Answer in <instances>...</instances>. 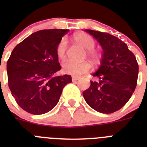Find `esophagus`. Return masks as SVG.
I'll return each mask as SVG.
<instances>
[{
    "label": "esophagus",
    "mask_w": 147,
    "mask_h": 147,
    "mask_svg": "<svg viewBox=\"0 0 147 147\" xmlns=\"http://www.w3.org/2000/svg\"><path fill=\"white\" fill-rule=\"evenodd\" d=\"M80 76H73V77H72L73 81H76V80H80Z\"/></svg>",
    "instance_id": "34e87169"
}]
</instances>
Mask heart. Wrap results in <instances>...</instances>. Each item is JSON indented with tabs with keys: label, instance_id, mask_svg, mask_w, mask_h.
Segmentation results:
<instances>
[{
	"label": "heart",
	"instance_id": "obj_1",
	"mask_svg": "<svg viewBox=\"0 0 147 147\" xmlns=\"http://www.w3.org/2000/svg\"><path fill=\"white\" fill-rule=\"evenodd\" d=\"M74 40L76 43L83 49H87V54L92 61L96 63L100 58V54L98 51L93 48L96 45V42L93 37L86 33H78L74 36ZM67 41L65 38L62 39L57 44L56 53L58 58L63 59L66 56ZM90 69V64L85 61L82 62H76L74 61H66L62 64V70L65 74L73 76H80L86 74Z\"/></svg>",
	"mask_w": 147,
	"mask_h": 147
}]
</instances>
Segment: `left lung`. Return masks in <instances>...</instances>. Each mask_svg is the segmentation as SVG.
<instances>
[{
	"instance_id": "left-lung-1",
	"label": "left lung",
	"mask_w": 147,
	"mask_h": 147,
	"mask_svg": "<svg viewBox=\"0 0 147 147\" xmlns=\"http://www.w3.org/2000/svg\"><path fill=\"white\" fill-rule=\"evenodd\" d=\"M103 49L101 65L93 74L99 82L90 81L83 92L85 102L102 113H113L126 105L137 85L138 64L134 54L123 41L105 32L85 29Z\"/></svg>"
}]
</instances>
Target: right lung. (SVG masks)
<instances>
[{"instance_id":"right-lung-1","label":"right lung","mask_w":147,"mask_h":147,"mask_svg":"<svg viewBox=\"0 0 147 147\" xmlns=\"http://www.w3.org/2000/svg\"><path fill=\"white\" fill-rule=\"evenodd\" d=\"M67 29H45L28 36L13 49L6 65L8 84L18 105L33 115L52 110L70 75L54 76L61 69L56 53Z\"/></svg>"}]
</instances>
